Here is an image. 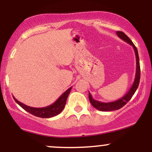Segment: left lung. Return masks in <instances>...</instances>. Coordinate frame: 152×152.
<instances>
[{"label": "left lung", "instance_id": "left-lung-1", "mask_svg": "<svg viewBox=\"0 0 152 152\" xmlns=\"http://www.w3.org/2000/svg\"><path fill=\"white\" fill-rule=\"evenodd\" d=\"M116 34L117 36L121 38V40L124 41L125 42L131 45L134 48V52H135V56H136V74H135V78H134V81L133 84H132V87L130 88L129 91L123 97H121V99H118V100L114 101V102H101L99 101L95 100L92 97L91 94L88 93V98H89L90 103L91 104V105L94 106L95 109L99 110V111H114V110H118L121 108L123 107L124 106L126 105V103L132 99V97L133 96V95L135 93V91H137L138 86H139V81H140V65H139V54H138V50L136 48V46H134V44L131 41V39L128 36H126L124 33L121 32V31H116Z\"/></svg>", "mask_w": 152, "mask_h": 152}]
</instances>
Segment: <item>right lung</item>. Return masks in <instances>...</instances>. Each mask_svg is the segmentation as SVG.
<instances>
[{"label": "right lung", "instance_id": "1", "mask_svg": "<svg viewBox=\"0 0 152 152\" xmlns=\"http://www.w3.org/2000/svg\"><path fill=\"white\" fill-rule=\"evenodd\" d=\"M71 88H72V87H70L69 89L66 90V91L53 103V104H51V105L42 108L31 107V106H28L26 105V104H23L21 102H20L19 101L17 100L14 96L13 97V99H14L15 102H16L19 106H21L23 109L26 110V111H28V112L30 113V114L32 115H34V116L41 118H50L53 117V116L60 114V113L63 111V109H64L66 103V100H67L68 96H69V94H70Z\"/></svg>", "mask_w": 152, "mask_h": 152}]
</instances>
